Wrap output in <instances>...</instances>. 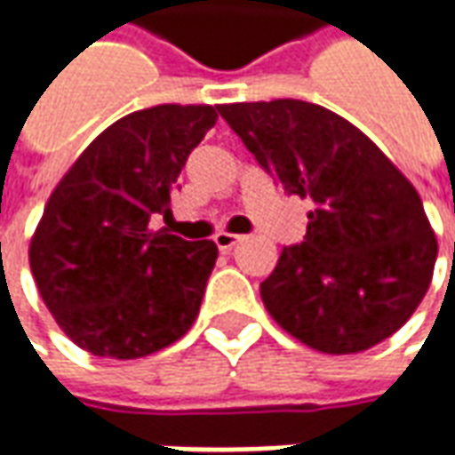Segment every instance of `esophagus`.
Instances as JSON below:
<instances>
[{
    "label": "esophagus",
    "mask_w": 455,
    "mask_h": 455,
    "mask_svg": "<svg viewBox=\"0 0 455 455\" xmlns=\"http://www.w3.org/2000/svg\"><path fill=\"white\" fill-rule=\"evenodd\" d=\"M240 240H243V237L235 235V233H218V235H215V245H218L220 251H233Z\"/></svg>",
    "instance_id": "esophagus-1"
}]
</instances>
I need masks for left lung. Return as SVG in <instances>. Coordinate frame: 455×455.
Returning <instances> with one entry per match:
<instances>
[{
  "label": "left lung",
  "instance_id": "obj_1",
  "mask_svg": "<svg viewBox=\"0 0 455 455\" xmlns=\"http://www.w3.org/2000/svg\"><path fill=\"white\" fill-rule=\"evenodd\" d=\"M218 111L275 182L314 204L304 243L283 248L260 283L278 326L326 355L395 334L423 301L438 255L415 187L323 106L278 98Z\"/></svg>",
  "mask_w": 455,
  "mask_h": 455
}]
</instances>
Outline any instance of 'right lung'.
<instances>
[{"label":"right lung","instance_id":"obj_1","mask_svg":"<svg viewBox=\"0 0 455 455\" xmlns=\"http://www.w3.org/2000/svg\"><path fill=\"white\" fill-rule=\"evenodd\" d=\"M215 121L212 106L133 111L98 133L52 189L29 243V268L80 349L147 357L197 319L218 245L151 230L149 220L172 215L177 177Z\"/></svg>","mask_w":455,"mask_h":455}]
</instances>
